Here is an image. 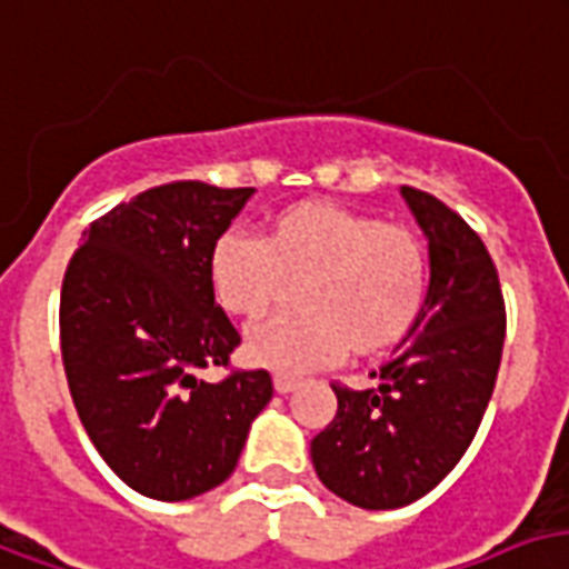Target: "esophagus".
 <instances>
[{"label": "esophagus", "mask_w": 569, "mask_h": 569, "mask_svg": "<svg viewBox=\"0 0 569 569\" xmlns=\"http://www.w3.org/2000/svg\"><path fill=\"white\" fill-rule=\"evenodd\" d=\"M272 383H276V392H290L300 381H297L293 375H276V378H272Z\"/></svg>", "instance_id": "obj_1"}]
</instances>
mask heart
<instances>
[{
	"mask_svg": "<svg viewBox=\"0 0 569 569\" xmlns=\"http://www.w3.org/2000/svg\"><path fill=\"white\" fill-rule=\"evenodd\" d=\"M300 281L302 315L251 327V362L306 371L336 362L348 348L353 357L392 350L422 315L429 254L411 228L327 200L281 209L263 242L224 233L209 251L212 293L237 318H263Z\"/></svg>",
	"mask_w": 569,
	"mask_h": 569,
	"instance_id": "obj_1",
	"label": "heart"
}]
</instances>
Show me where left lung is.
Masks as SVG:
<instances>
[{
  "mask_svg": "<svg viewBox=\"0 0 569 569\" xmlns=\"http://www.w3.org/2000/svg\"><path fill=\"white\" fill-rule=\"evenodd\" d=\"M401 194L429 239L420 320L369 390L332 383L339 411L311 441L320 482L362 510H396L431 492L459 465L501 369V281L482 239L429 191Z\"/></svg>",
  "mask_w": 569,
  "mask_h": 569,
  "instance_id": "1",
  "label": "left lung"
}]
</instances>
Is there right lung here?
<instances>
[{
    "label": "right lung",
    "mask_w": 569,
    "mask_h": 569,
    "mask_svg": "<svg viewBox=\"0 0 569 569\" xmlns=\"http://www.w3.org/2000/svg\"><path fill=\"white\" fill-rule=\"evenodd\" d=\"M254 188L179 179L140 191L83 233L59 297L77 417L134 492L188 501L228 480L272 399L267 369L230 368L239 332L209 284V251Z\"/></svg>",
    "instance_id": "right-lung-1"
}]
</instances>
